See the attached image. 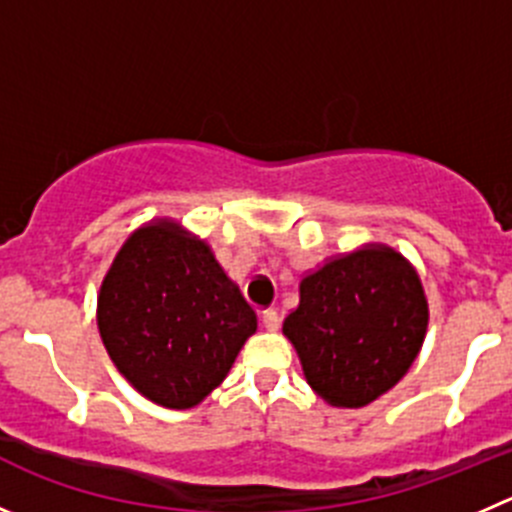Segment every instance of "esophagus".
Listing matches in <instances>:
<instances>
[{
	"instance_id": "1",
	"label": "esophagus",
	"mask_w": 512,
	"mask_h": 512,
	"mask_svg": "<svg viewBox=\"0 0 512 512\" xmlns=\"http://www.w3.org/2000/svg\"><path fill=\"white\" fill-rule=\"evenodd\" d=\"M279 321V314H276L274 309L261 311V326H264L266 332H276V329H279Z\"/></svg>"
}]
</instances>
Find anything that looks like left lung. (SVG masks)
I'll list each match as a JSON object with an SVG mask.
<instances>
[{"mask_svg": "<svg viewBox=\"0 0 512 512\" xmlns=\"http://www.w3.org/2000/svg\"><path fill=\"white\" fill-rule=\"evenodd\" d=\"M427 299L402 253L364 246L299 284L284 319L309 387L334 407H364L405 377L427 332Z\"/></svg>", "mask_w": 512, "mask_h": 512, "instance_id": "1", "label": "left lung"}]
</instances>
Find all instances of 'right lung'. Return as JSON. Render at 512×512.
I'll list each match as a JSON object with an SVG mask.
<instances>
[{
	"mask_svg": "<svg viewBox=\"0 0 512 512\" xmlns=\"http://www.w3.org/2000/svg\"><path fill=\"white\" fill-rule=\"evenodd\" d=\"M97 326L118 372L155 405L188 410L226 379L256 314L211 246L175 221L138 228L97 296Z\"/></svg>",
	"mask_w": 512,
	"mask_h": 512,
	"instance_id": "add662e5",
	"label": "right lung"
}]
</instances>
